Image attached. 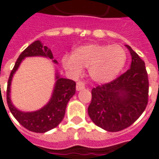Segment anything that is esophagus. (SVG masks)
Returning a JSON list of instances; mask_svg holds the SVG:
<instances>
[{"label": "esophagus", "instance_id": "obj_1", "mask_svg": "<svg viewBox=\"0 0 159 159\" xmlns=\"http://www.w3.org/2000/svg\"><path fill=\"white\" fill-rule=\"evenodd\" d=\"M84 88H85L84 83L81 82V81H79V82H77V83H76V90H77V91H80V90L83 89Z\"/></svg>", "mask_w": 159, "mask_h": 159}]
</instances>
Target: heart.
I'll use <instances>...</instances> for the list:
<instances>
[{
  "instance_id": "b5f03b06",
  "label": "heart",
  "mask_w": 159,
  "mask_h": 159,
  "mask_svg": "<svg viewBox=\"0 0 159 159\" xmlns=\"http://www.w3.org/2000/svg\"><path fill=\"white\" fill-rule=\"evenodd\" d=\"M126 59V52L121 46L88 43L76 48L71 55L63 56L61 63L71 76H79L83 67H88L94 82L105 83L117 77Z\"/></svg>"
}]
</instances>
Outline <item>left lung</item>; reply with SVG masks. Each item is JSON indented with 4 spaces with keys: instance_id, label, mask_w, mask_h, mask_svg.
Masks as SVG:
<instances>
[{
    "instance_id": "1",
    "label": "left lung",
    "mask_w": 159,
    "mask_h": 159,
    "mask_svg": "<svg viewBox=\"0 0 159 159\" xmlns=\"http://www.w3.org/2000/svg\"><path fill=\"white\" fill-rule=\"evenodd\" d=\"M132 62L130 68L110 83L92 89L88 112L101 129L117 132L136 121L148 102L149 82L145 62L129 45Z\"/></svg>"
}]
</instances>
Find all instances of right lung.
<instances>
[{
  "instance_id": "1",
  "label": "right lung",
  "mask_w": 159,
  "mask_h": 159,
  "mask_svg": "<svg viewBox=\"0 0 159 159\" xmlns=\"http://www.w3.org/2000/svg\"><path fill=\"white\" fill-rule=\"evenodd\" d=\"M32 56L47 57L52 59L53 63H58L56 59H53L52 52L47 46H43L40 41H36L31 43L19 56L9 76L7 89V102L13 117L23 127L32 132L45 133L48 130L54 129L61 123L65 117L67 103L76 93V83L70 79L62 78L59 76L58 73H56V83L52 97L48 103L36 111L25 112L19 111L12 105L10 99L11 83L12 76L19 67L23 59L26 57Z\"/></svg>"
}]
</instances>
